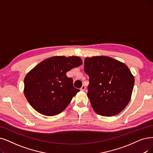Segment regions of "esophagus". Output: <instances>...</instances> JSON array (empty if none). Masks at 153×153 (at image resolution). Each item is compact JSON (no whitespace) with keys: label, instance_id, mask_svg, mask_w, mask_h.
Segmentation results:
<instances>
[{"label":"esophagus","instance_id":"34e87169","mask_svg":"<svg viewBox=\"0 0 153 153\" xmlns=\"http://www.w3.org/2000/svg\"><path fill=\"white\" fill-rule=\"evenodd\" d=\"M85 89H86V87H85V85H82V87H81L80 90H81L82 91H85Z\"/></svg>","mask_w":153,"mask_h":153}]
</instances>
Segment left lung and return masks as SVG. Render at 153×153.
Instances as JSON below:
<instances>
[{"label":"left lung","mask_w":153,"mask_h":153,"mask_svg":"<svg viewBox=\"0 0 153 153\" xmlns=\"http://www.w3.org/2000/svg\"><path fill=\"white\" fill-rule=\"evenodd\" d=\"M84 64L89 76L87 96L94 111L111 117L123 111L131 100L134 84L129 68L105 56L87 58Z\"/></svg>","instance_id":"obj_1"}]
</instances>
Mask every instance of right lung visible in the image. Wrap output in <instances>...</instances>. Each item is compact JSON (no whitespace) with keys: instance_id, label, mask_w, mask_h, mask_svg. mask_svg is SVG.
<instances>
[{"instance_id":"obj_1","label":"right lung","mask_w":153,"mask_h":153,"mask_svg":"<svg viewBox=\"0 0 153 153\" xmlns=\"http://www.w3.org/2000/svg\"><path fill=\"white\" fill-rule=\"evenodd\" d=\"M82 64L78 56H53L42 61L24 78V93L33 108L53 116L66 108L80 90L73 87L66 72Z\"/></svg>"}]
</instances>
